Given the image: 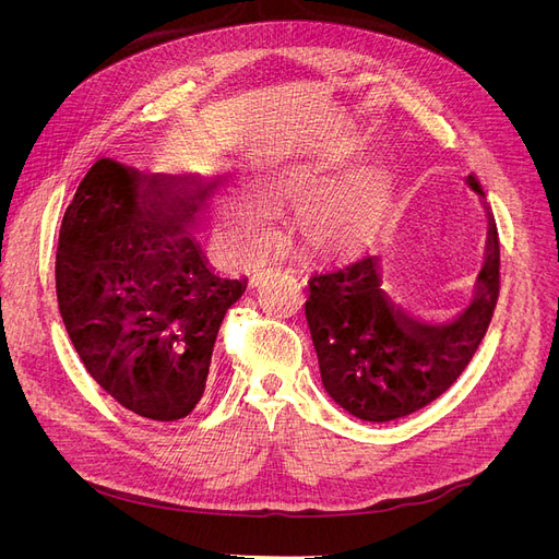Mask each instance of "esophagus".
I'll return each instance as SVG.
<instances>
[{
  "label": "esophagus",
  "instance_id": "esophagus-1",
  "mask_svg": "<svg viewBox=\"0 0 559 559\" xmlns=\"http://www.w3.org/2000/svg\"><path fill=\"white\" fill-rule=\"evenodd\" d=\"M270 270H273V267H259V270H253L251 277H249V284H251V286H257V284L263 280V275H265V273H270Z\"/></svg>",
  "mask_w": 559,
  "mask_h": 559
}]
</instances>
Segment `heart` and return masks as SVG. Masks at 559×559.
<instances>
[{"label": "heart", "mask_w": 559, "mask_h": 559, "mask_svg": "<svg viewBox=\"0 0 559 559\" xmlns=\"http://www.w3.org/2000/svg\"><path fill=\"white\" fill-rule=\"evenodd\" d=\"M317 186L314 170L292 167L253 181V195L266 207H275L310 198ZM370 212H373V195L368 189H341L302 207L298 230L312 247H337L357 238L366 228ZM216 226L228 249L240 257H251L267 238V212L249 198L228 195L216 207Z\"/></svg>", "instance_id": "obj_1"}]
</instances>
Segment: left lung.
Returning <instances> with one entry per match:
<instances>
[{"label":"left lung","mask_w":559,"mask_h":559,"mask_svg":"<svg viewBox=\"0 0 559 559\" xmlns=\"http://www.w3.org/2000/svg\"><path fill=\"white\" fill-rule=\"evenodd\" d=\"M466 183L483 195L476 177ZM308 286L306 317L329 396L366 421L399 419L445 394L483 343L499 296L497 224L489 218L471 306L448 326L396 308L380 286L378 257L333 261Z\"/></svg>","instance_id":"left-lung-1"}]
</instances>
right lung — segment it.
<instances>
[{
	"instance_id": "1",
	"label": "right lung",
	"mask_w": 559,
	"mask_h": 559,
	"mask_svg": "<svg viewBox=\"0 0 559 559\" xmlns=\"http://www.w3.org/2000/svg\"><path fill=\"white\" fill-rule=\"evenodd\" d=\"M191 177L99 158L62 216L56 292L91 378L134 415L175 421L205 392L212 349L245 280L214 275L191 224Z\"/></svg>"
}]
</instances>
